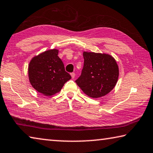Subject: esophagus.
<instances>
[{"label": "esophagus", "instance_id": "obj_1", "mask_svg": "<svg viewBox=\"0 0 153 153\" xmlns=\"http://www.w3.org/2000/svg\"><path fill=\"white\" fill-rule=\"evenodd\" d=\"M75 76H76V75H75L74 73H71V76L72 78H74Z\"/></svg>", "mask_w": 153, "mask_h": 153}]
</instances>
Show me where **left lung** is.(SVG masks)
Returning a JSON list of instances; mask_svg holds the SVG:
<instances>
[{
	"label": "left lung",
	"mask_w": 153,
	"mask_h": 153,
	"mask_svg": "<svg viewBox=\"0 0 153 153\" xmlns=\"http://www.w3.org/2000/svg\"><path fill=\"white\" fill-rule=\"evenodd\" d=\"M83 56V69L76 84L90 97L106 95L114 88L119 76L114 58L105 53L92 52H84Z\"/></svg>",
	"instance_id": "obj_1"
}]
</instances>
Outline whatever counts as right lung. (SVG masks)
I'll return each instance as SVG.
<instances>
[{"mask_svg": "<svg viewBox=\"0 0 153 153\" xmlns=\"http://www.w3.org/2000/svg\"><path fill=\"white\" fill-rule=\"evenodd\" d=\"M59 50L45 51L34 56L29 62L28 79L39 93L52 96L59 93L65 82L71 78L65 71L64 64L58 56Z\"/></svg>", "mask_w": 153, "mask_h": 153, "instance_id": "right-lung-1", "label": "right lung"}]
</instances>
